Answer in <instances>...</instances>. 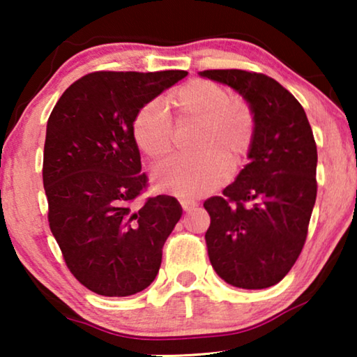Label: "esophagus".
I'll use <instances>...</instances> for the list:
<instances>
[{"instance_id": "obj_1", "label": "esophagus", "mask_w": 357, "mask_h": 357, "mask_svg": "<svg viewBox=\"0 0 357 357\" xmlns=\"http://www.w3.org/2000/svg\"><path fill=\"white\" fill-rule=\"evenodd\" d=\"M180 204H182L183 211H193L198 206V203L193 202V199H180Z\"/></svg>"}]
</instances>
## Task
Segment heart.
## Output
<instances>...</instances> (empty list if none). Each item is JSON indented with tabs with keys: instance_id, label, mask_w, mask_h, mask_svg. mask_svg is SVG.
Returning a JSON list of instances; mask_svg holds the SVG:
<instances>
[{
	"instance_id": "heart-1",
	"label": "heart",
	"mask_w": 357,
	"mask_h": 357,
	"mask_svg": "<svg viewBox=\"0 0 357 357\" xmlns=\"http://www.w3.org/2000/svg\"><path fill=\"white\" fill-rule=\"evenodd\" d=\"M180 120L198 121L193 155H175L153 172L155 188L182 198H197L227 182L255 143L257 120L245 100L232 97L226 87L208 79H195L170 94ZM131 135L138 149L149 159H159L172 149L174 126L165 105L149 100L136 112Z\"/></svg>"
}]
</instances>
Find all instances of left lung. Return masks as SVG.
<instances>
[{
	"label": "left lung",
	"instance_id": "1",
	"mask_svg": "<svg viewBox=\"0 0 357 357\" xmlns=\"http://www.w3.org/2000/svg\"><path fill=\"white\" fill-rule=\"evenodd\" d=\"M237 91L257 120L248 162L222 197L204 202L209 261L227 284L265 289L284 278L307 238L317 198V144L302 105L261 73L206 70Z\"/></svg>",
	"mask_w": 357,
	"mask_h": 357
}]
</instances>
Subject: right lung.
<instances>
[{
  "mask_svg": "<svg viewBox=\"0 0 357 357\" xmlns=\"http://www.w3.org/2000/svg\"><path fill=\"white\" fill-rule=\"evenodd\" d=\"M187 75L91 73L63 92L47 121L48 224L73 276L96 294H136L158 276L182 206L167 195L131 206L148 185L131 123L141 105Z\"/></svg>",
  "mask_w": 357,
  "mask_h": 357,
  "instance_id": "1",
  "label": "right lung"
}]
</instances>
